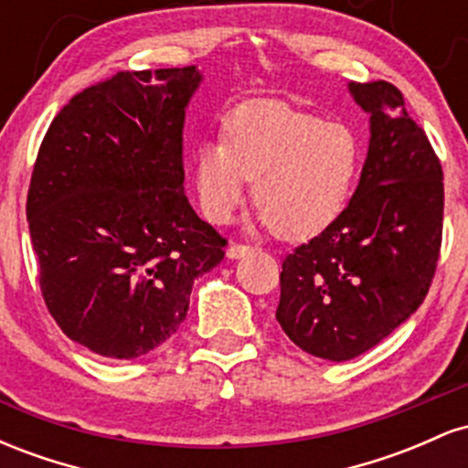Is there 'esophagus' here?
I'll return each mask as SVG.
<instances>
[{"label":"esophagus","instance_id":"esophagus-1","mask_svg":"<svg viewBox=\"0 0 468 468\" xmlns=\"http://www.w3.org/2000/svg\"><path fill=\"white\" fill-rule=\"evenodd\" d=\"M250 250H252L250 246H246V244H230L227 249V255H229V260H241V257L249 255Z\"/></svg>","mask_w":468,"mask_h":468}]
</instances>
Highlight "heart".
<instances>
[{"mask_svg":"<svg viewBox=\"0 0 468 468\" xmlns=\"http://www.w3.org/2000/svg\"><path fill=\"white\" fill-rule=\"evenodd\" d=\"M363 144L346 122L282 101H250L227 118L224 138L197 147L193 180L211 222L227 224L244 204L249 182L264 227L282 239H313L352 200Z\"/></svg>","mask_w":468,"mask_h":468,"instance_id":"obj_1","label":"heart"}]
</instances>
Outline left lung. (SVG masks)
I'll return each mask as SVG.
<instances>
[{"mask_svg":"<svg viewBox=\"0 0 468 468\" xmlns=\"http://www.w3.org/2000/svg\"><path fill=\"white\" fill-rule=\"evenodd\" d=\"M369 114L361 180L343 216L283 260L277 321L325 361L372 350L420 308L442 244L444 186L427 133L388 80L347 85Z\"/></svg>","mask_w":468,"mask_h":468,"instance_id":"1","label":"left lung"}]
</instances>
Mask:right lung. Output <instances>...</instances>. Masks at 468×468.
<instances>
[{
	"mask_svg": "<svg viewBox=\"0 0 468 468\" xmlns=\"http://www.w3.org/2000/svg\"><path fill=\"white\" fill-rule=\"evenodd\" d=\"M196 66L118 72L69 99L32 169L39 283L66 336L138 358L178 332L197 277L227 239L185 196L182 130Z\"/></svg>",
	"mask_w": 468,
	"mask_h": 468,
	"instance_id": "1",
	"label": "right lung"
}]
</instances>
